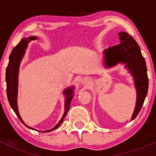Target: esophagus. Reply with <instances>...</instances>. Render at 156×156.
Segmentation results:
<instances>
[{"label":"esophagus","mask_w":156,"mask_h":156,"mask_svg":"<svg viewBox=\"0 0 156 156\" xmlns=\"http://www.w3.org/2000/svg\"><path fill=\"white\" fill-rule=\"evenodd\" d=\"M82 83L84 84H88V83H89V80L87 79V78H84V79L82 80Z\"/></svg>","instance_id":"obj_1"}]
</instances>
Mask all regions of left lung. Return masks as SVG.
I'll list each match as a JSON object with an SVG mask.
<instances>
[{
  "label": "left lung",
  "mask_w": 156,
  "mask_h": 156,
  "mask_svg": "<svg viewBox=\"0 0 156 156\" xmlns=\"http://www.w3.org/2000/svg\"><path fill=\"white\" fill-rule=\"evenodd\" d=\"M121 43L103 50V61L106 68H111L118 63L125 66L134 79L136 90V102L131 120L137 116L144 105L148 92L149 79L145 59L136 41L127 32L119 33Z\"/></svg>",
  "instance_id": "obj_1"
}]
</instances>
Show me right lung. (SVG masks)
<instances>
[{
    "instance_id": "obj_1",
    "label": "right lung",
    "mask_w": 156,
    "mask_h": 156,
    "mask_svg": "<svg viewBox=\"0 0 156 156\" xmlns=\"http://www.w3.org/2000/svg\"><path fill=\"white\" fill-rule=\"evenodd\" d=\"M37 37L32 36L29 37H25L20 41V43L16 45L11 52L10 57H9V63L7 67V71H6V82H7V94L8 101L10 103L11 108L13 109L14 112L19 118L22 123L26 125V127L30 129L34 130L32 127H30L24 123L23 119L20 117L18 111V106H17V87H18V74H19V68H20V62L22 61L23 56L25 54L26 48H27L28 44L31 41V40H35ZM73 87H71L66 89L63 91V94H65L66 102H65V112H64L63 116L59 123L56 125L53 128L50 129L48 130H44L43 132H50L51 130H55L60 125V124L63 122L64 118L66 115L67 112H69V108H70V103L73 97Z\"/></svg>"
}]
</instances>
